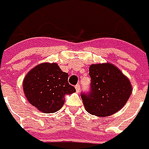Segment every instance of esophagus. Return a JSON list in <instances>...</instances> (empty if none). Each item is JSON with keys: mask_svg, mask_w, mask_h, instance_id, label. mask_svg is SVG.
Masks as SVG:
<instances>
[{"mask_svg": "<svg viewBox=\"0 0 149 149\" xmlns=\"http://www.w3.org/2000/svg\"><path fill=\"white\" fill-rule=\"evenodd\" d=\"M75 89H76V92H77V93H80V91H81V87H80V85L77 84V85L75 86Z\"/></svg>", "mask_w": 149, "mask_h": 149, "instance_id": "34e87169", "label": "esophagus"}]
</instances>
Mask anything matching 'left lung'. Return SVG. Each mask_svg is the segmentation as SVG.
Here are the masks:
<instances>
[{
  "mask_svg": "<svg viewBox=\"0 0 149 149\" xmlns=\"http://www.w3.org/2000/svg\"><path fill=\"white\" fill-rule=\"evenodd\" d=\"M91 91L81 93L86 111L97 117H107L120 110L132 93L129 79L110 63L93 64L89 68Z\"/></svg>",
  "mask_w": 149,
  "mask_h": 149,
  "instance_id": "8db88e82",
  "label": "left lung"
}]
</instances>
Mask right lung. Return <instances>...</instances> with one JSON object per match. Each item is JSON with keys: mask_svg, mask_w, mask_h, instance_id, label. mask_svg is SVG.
Masks as SVG:
<instances>
[{"mask_svg": "<svg viewBox=\"0 0 149 149\" xmlns=\"http://www.w3.org/2000/svg\"><path fill=\"white\" fill-rule=\"evenodd\" d=\"M68 74L56 63H42L33 68L23 81L28 101L43 113H54L63 107L65 95L76 92L68 81Z\"/></svg>", "mask_w": 149, "mask_h": 149, "instance_id": "obj_1", "label": "right lung"}]
</instances>
